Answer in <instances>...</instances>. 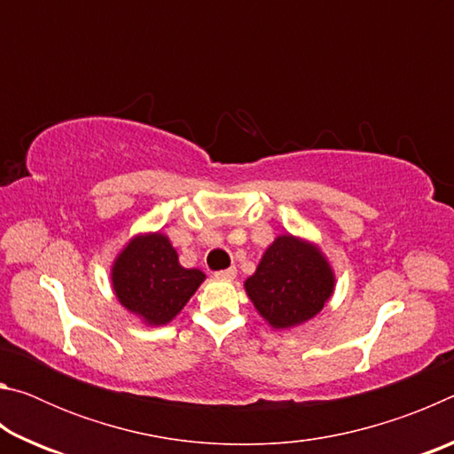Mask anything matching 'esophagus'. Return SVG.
I'll use <instances>...</instances> for the list:
<instances>
[{"mask_svg":"<svg viewBox=\"0 0 454 454\" xmlns=\"http://www.w3.org/2000/svg\"><path fill=\"white\" fill-rule=\"evenodd\" d=\"M214 276H216L218 280H234L236 278V268H226V270H218L214 272Z\"/></svg>","mask_w":454,"mask_h":454,"instance_id":"obj_1","label":"esophagus"}]
</instances>
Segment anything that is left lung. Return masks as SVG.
Listing matches in <instances>:
<instances>
[{"mask_svg": "<svg viewBox=\"0 0 454 454\" xmlns=\"http://www.w3.org/2000/svg\"><path fill=\"white\" fill-rule=\"evenodd\" d=\"M244 288L272 328H294L325 309L334 292V272L318 246L282 234L268 246Z\"/></svg>", "mask_w": 454, "mask_h": 454, "instance_id": "8db88e82", "label": "left lung"}]
</instances>
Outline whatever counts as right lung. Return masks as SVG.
I'll return each instance as SVG.
<instances>
[{
  "label": "right lung",
  "mask_w": 454,
  "mask_h": 454,
  "mask_svg": "<svg viewBox=\"0 0 454 454\" xmlns=\"http://www.w3.org/2000/svg\"><path fill=\"white\" fill-rule=\"evenodd\" d=\"M204 278L198 268L180 266L170 238L160 232L134 236L112 266L120 304L150 326L174 320Z\"/></svg>",
  "instance_id": "right-lung-1"
}]
</instances>
